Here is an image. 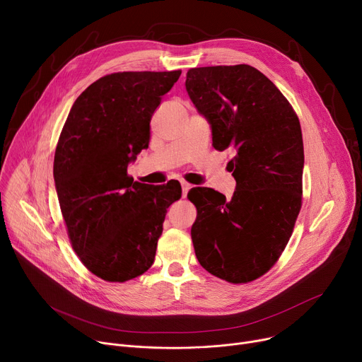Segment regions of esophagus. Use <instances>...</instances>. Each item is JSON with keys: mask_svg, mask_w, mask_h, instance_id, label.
Masks as SVG:
<instances>
[{"mask_svg": "<svg viewBox=\"0 0 362 362\" xmlns=\"http://www.w3.org/2000/svg\"><path fill=\"white\" fill-rule=\"evenodd\" d=\"M180 185H182V195L185 198L187 195V192H189V189H191V185H189L187 182H180Z\"/></svg>", "mask_w": 362, "mask_h": 362, "instance_id": "esophagus-1", "label": "esophagus"}]
</instances>
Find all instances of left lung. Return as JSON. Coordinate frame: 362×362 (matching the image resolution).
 Masks as SVG:
<instances>
[{"instance_id":"8db88e82","label":"left lung","mask_w":362,"mask_h":362,"mask_svg":"<svg viewBox=\"0 0 362 362\" xmlns=\"http://www.w3.org/2000/svg\"><path fill=\"white\" fill-rule=\"evenodd\" d=\"M186 90L213 130V146L230 149L232 199L211 187H192L191 229L202 267L229 283L267 273L292 236L302 205L303 142L291 103L248 64L189 69Z\"/></svg>"}]
</instances>
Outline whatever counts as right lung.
Here are the masks:
<instances>
[{
    "label": "right lung",
    "mask_w": 362,
    "mask_h": 362,
    "mask_svg": "<svg viewBox=\"0 0 362 362\" xmlns=\"http://www.w3.org/2000/svg\"><path fill=\"white\" fill-rule=\"evenodd\" d=\"M173 71H119L74 101L54 156V182L73 251L105 281H127L154 262L177 180L133 182L127 165L149 144V122L180 78Z\"/></svg>",
    "instance_id": "obj_1"
}]
</instances>
